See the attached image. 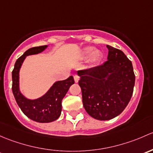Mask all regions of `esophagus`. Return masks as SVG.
<instances>
[{
  "label": "esophagus",
  "instance_id": "obj_1",
  "mask_svg": "<svg viewBox=\"0 0 153 153\" xmlns=\"http://www.w3.org/2000/svg\"><path fill=\"white\" fill-rule=\"evenodd\" d=\"M74 79L75 82H78L79 80V76L78 75H75V76H74Z\"/></svg>",
  "mask_w": 153,
  "mask_h": 153
}]
</instances>
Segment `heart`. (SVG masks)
I'll return each instance as SVG.
<instances>
[{"label":"heart","mask_w":153,"mask_h":153,"mask_svg":"<svg viewBox=\"0 0 153 153\" xmlns=\"http://www.w3.org/2000/svg\"><path fill=\"white\" fill-rule=\"evenodd\" d=\"M82 54L84 56H90V60L92 62H95L100 59L101 56V53L100 51L95 50L94 51V48L92 47H86L83 49Z\"/></svg>","instance_id":"heart-1"}]
</instances>
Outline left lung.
<instances>
[{"instance_id": "left-lung-1", "label": "left lung", "mask_w": 153, "mask_h": 153, "mask_svg": "<svg viewBox=\"0 0 153 153\" xmlns=\"http://www.w3.org/2000/svg\"><path fill=\"white\" fill-rule=\"evenodd\" d=\"M108 60L77 71L82 103L91 117L101 121L119 116L128 105L135 85L132 62L121 50L107 45Z\"/></svg>"}]
</instances>
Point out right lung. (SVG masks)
I'll return each instance as SVG.
<instances>
[{"instance_id": "1", "label": "right lung", "mask_w": 153, "mask_h": 153, "mask_svg": "<svg viewBox=\"0 0 153 153\" xmlns=\"http://www.w3.org/2000/svg\"><path fill=\"white\" fill-rule=\"evenodd\" d=\"M47 47L48 45H42L28 49L17 59L12 73V92L18 106L28 118L40 123L53 122L59 117L62 99L71 85L74 83L72 76L62 81L56 82L45 95L37 100H29L21 94L19 87V72L23 61L29 55L41 53Z\"/></svg>"}]
</instances>
